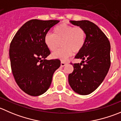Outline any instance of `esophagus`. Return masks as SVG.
I'll use <instances>...</instances> for the list:
<instances>
[{"instance_id": "1", "label": "esophagus", "mask_w": 121, "mask_h": 121, "mask_svg": "<svg viewBox=\"0 0 121 121\" xmlns=\"http://www.w3.org/2000/svg\"><path fill=\"white\" fill-rule=\"evenodd\" d=\"M67 64V62L63 61H62L61 62V67H64V66H65V65H66Z\"/></svg>"}]
</instances>
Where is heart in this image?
Wrapping results in <instances>:
<instances>
[{"label": "heart", "instance_id": "1", "mask_svg": "<svg viewBox=\"0 0 121 121\" xmlns=\"http://www.w3.org/2000/svg\"><path fill=\"white\" fill-rule=\"evenodd\" d=\"M86 32L80 26L61 23L54 29V34L48 32L44 37V42L48 48L55 51L59 48L60 43L63 48L52 54L54 58L65 60L73 52H80L85 44Z\"/></svg>", "mask_w": 121, "mask_h": 121}]
</instances>
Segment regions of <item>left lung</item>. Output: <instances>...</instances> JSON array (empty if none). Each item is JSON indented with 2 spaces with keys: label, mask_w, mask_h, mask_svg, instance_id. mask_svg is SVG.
I'll return each instance as SVG.
<instances>
[{
  "label": "left lung",
  "mask_w": 121,
  "mask_h": 121,
  "mask_svg": "<svg viewBox=\"0 0 121 121\" xmlns=\"http://www.w3.org/2000/svg\"><path fill=\"white\" fill-rule=\"evenodd\" d=\"M72 24L84 28L85 44L75 58L80 63H71L74 67L69 75V83L76 93L86 95L102 83L111 66V44L106 35L93 22L87 20L71 21Z\"/></svg>",
  "instance_id": "1"
}]
</instances>
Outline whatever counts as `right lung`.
Segmentation results:
<instances>
[{"label":"right lung","mask_w":121,"mask_h":121,"mask_svg":"<svg viewBox=\"0 0 121 121\" xmlns=\"http://www.w3.org/2000/svg\"><path fill=\"white\" fill-rule=\"evenodd\" d=\"M58 20L32 19L19 29L10 44L12 72L18 86L29 95L45 93L51 85L53 74L61 64L58 59L47 60L50 50L44 37Z\"/></svg>","instance_id":"obj_1"}]
</instances>
